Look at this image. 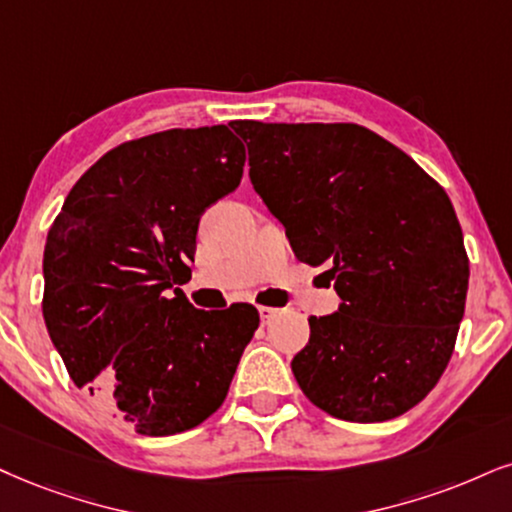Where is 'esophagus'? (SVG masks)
Masks as SVG:
<instances>
[{
  "label": "esophagus",
  "mask_w": 512,
  "mask_h": 512,
  "mask_svg": "<svg viewBox=\"0 0 512 512\" xmlns=\"http://www.w3.org/2000/svg\"><path fill=\"white\" fill-rule=\"evenodd\" d=\"M258 313H261V320H263V325H268L270 320H273L275 315L280 313V311H277V308H273V306H261V308H258Z\"/></svg>",
  "instance_id": "obj_1"
}]
</instances>
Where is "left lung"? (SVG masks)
Wrapping results in <instances>:
<instances>
[{"label":"left lung","mask_w":512,"mask_h":512,"mask_svg":"<svg viewBox=\"0 0 512 512\" xmlns=\"http://www.w3.org/2000/svg\"><path fill=\"white\" fill-rule=\"evenodd\" d=\"M230 125L294 256L327 266L342 299L308 318L301 391L339 420L399 418L444 375L465 313L470 261L449 194L363 125Z\"/></svg>","instance_id":"8db88e82"}]
</instances>
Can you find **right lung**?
<instances>
[{"label": "right lung", "mask_w": 512, "mask_h": 512, "mask_svg": "<svg viewBox=\"0 0 512 512\" xmlns=\"http://www.w3.org/2000/svg\"><path fill=\"white\" fill-rule=\"evenodd\" d=\"M244 144L227 125L118 144L75 182L44 244L42 315L71 380L147 437L192 430L223 406L258 327L251 304L199 311V218L235 192Z\"/></svg>", "instance_id": "right-lung-1"}]
</instances>
